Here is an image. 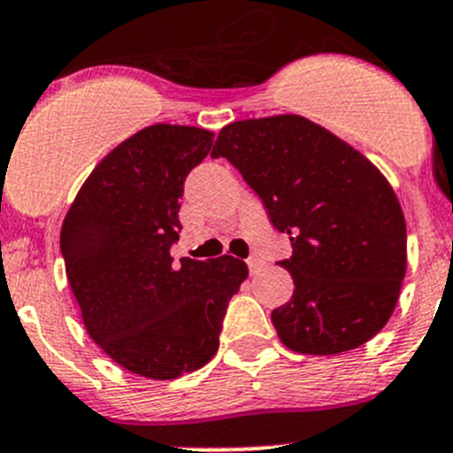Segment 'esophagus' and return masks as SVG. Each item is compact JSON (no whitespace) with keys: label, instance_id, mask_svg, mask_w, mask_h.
I'll list each match as a JSON object with an SVG mask.
<instances>
[{"label":"esophagus","instance_id":"obj_1","mask_svg":"<svg viewBox=\"0 0 453 453\" xmlns=\"http://www.w3.org/2000/svg\"><path fill=\"white\" fill-rule=\"evenodd\" d=\"M248 267H250V272H252V273H258L260 269L265 267V263L260 258H256V256H252V258H248Z\"/></svg>","mask_w":453,"mask_h":453}]
</instances>
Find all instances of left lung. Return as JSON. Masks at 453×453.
I'll use <instances>...</instances> for the list:
<instances>
[{
  "mask_svg": "<svg viewBox=\"0 0 453 453\" xmlns=\"http://www.w3.org/2000/svg\"><path fill=\"white\" fill-rule=\"evenodd\" d=\"M212 157H226L291 239L280 267L294 278L273 309L282 344L337 355L366 344L390 319L408 260L399 199L359 150L303 116L223 127Z\"/></svg>",
  "mask_w": 453,
  "mask_h": 453,
  "instance_id": "obj_1",
  "label": "left lung"
}]
</instances>
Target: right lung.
I'll return each instance as SVG.
<instances>
[{"mask_svg":"<svg viewBox=\"0 0 453 453\" xmlns=\"http://www.w3.org/2000/svg\"><path fill=\"white\" fill-rule=\"evenodd\" d=\"M212 138L181 125L138 131L91 171L63 221L61 254L87 333L140 377L166 381L205 366L248 278L232 256L173 263L184 181Z\"/></svg>","mask_w":453,"mask_h":453,"instance_id":"add662e5","label":"right lung"}]
</instances>
